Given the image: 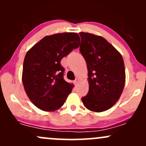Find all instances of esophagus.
<instances>
[{"instance_id": "1", "label": "esophagus", "mask_w": 146, "mask_h": 146, "mask_svg": "<svg viewBox=\"0 0 146 146\" xmlns=\"http://www.w3.org/2000/svg\"><path fill=\"white\" fill-rule=\"evenodd\" d=\"M74 82H75V84H78V83L79 82H80V79H79L78 78H77L75 80Z\"/></svg>"}]
</instances>
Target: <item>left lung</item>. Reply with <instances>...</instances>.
Wrapping results in <instances>:
<instances>
[{"mask_svg":"<svg viewBox=\"0 0 146 146\" xmlns=\"http://www.w3.org/2000/svg\"><path fill=\"white\" fill-rule=\"evenodd\" d=\"M80 35V51L86 60L89 84L82 101L87 109L101 113L121 97L125 82L124 62L121 53L103 37L85 32Z\"/></svg>","mask_w":146,"mask_h":146,"instance_id":"left-lung-1","label":"left lung"}]
</instances>
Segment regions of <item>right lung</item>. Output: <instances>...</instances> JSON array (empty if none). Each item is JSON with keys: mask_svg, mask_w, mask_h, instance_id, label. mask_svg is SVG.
I'll use <instances>...</instances> for the list:
<instances>
[{"mask_svg": "<svg viewBox=\"0 0 146 146\" xmlns=\"http://www.w3.org/2000/svg\"><path fill=\"white\" fill-rule=\"evenodd\" d=\"M80 44L77 33H60L44 37L27 51L22 80L28 98L37 108L52 112L64 104L74 85L64 80L60 62Z\"/></svg>", "mask_w": 146, "mask_h": 146, "instance_id": "right-lung-1", "label": "right lung"}]
</instances>
